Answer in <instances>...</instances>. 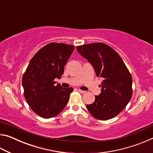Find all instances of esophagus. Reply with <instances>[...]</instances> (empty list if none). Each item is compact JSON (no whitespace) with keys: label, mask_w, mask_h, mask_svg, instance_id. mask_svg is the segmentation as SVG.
<instances>
[{"label":"esophagus","mask_w":153,"mask_h":153,"mask_svg":"<svg viewBox=\"0 0 153 153\" xmlns=\"http://www.w3.org/2000/svg\"><path fill=\"white\" fill-rule=\"evenodd\" d=\"M77 91H78L79 92L81 93V94H84V93H86V91H84V90H79L78 89L77 90Z\"/></svg>","instance_id":"34e87169"}]
</instances>
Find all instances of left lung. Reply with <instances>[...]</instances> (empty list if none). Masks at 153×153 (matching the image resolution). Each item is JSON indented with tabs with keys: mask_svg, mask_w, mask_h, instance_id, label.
<instances>
[{
	"mask_svg": "<svg viewBox=\"0 0 153 153\" xmlns=\"http://www.w3.org/2000/svg\"><path fill=\"white\" fill-rule=\"evenodd\" d=\"M76 49L92 65L97 76L102 79L101 92L86 108L98 120L115 117L132 96V77L122 59L109 46L101 42L78 46Z\"/></svg>",
	"mask_w": 153,
	"mask_h": 153,
	"instance_id": "obj_1",
	"label": "left lung"
}]
</instances>
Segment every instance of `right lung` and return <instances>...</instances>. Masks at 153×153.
I'll list each match as a JSON object with an SVG mask.
<instances>
[{
  "label": "right lung",
  "mask_w": 153,
  "mask_h": 153,
  "mask_svg": "<svg viewBox=\"0 0 153 153\" xmlns=\"http://www.w3.org/2000/svg\"><path fill=\"white\" fill-rule=\"evenodd\" d=\"M74 46L52 42L42 48L31 59L22 78L24 97L30 108L41 117L57 115L65 107L73 88L55 85L61 78L64 66Z\"/></svg>",
  "instance_id": "1"
}]
</instances>
